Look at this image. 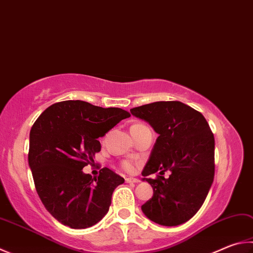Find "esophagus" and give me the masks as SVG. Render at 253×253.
Masks as SVG:
<instances>
[{"label":"esophagus","instance_id":"obj_1","mask_svg":"<svg viewBox=\"0 0 253 253\" xmlns=\"http://www.w3.org/2000/svg\"><path fill=\"white\" fill-rule=\"evenodd\" d=\"M126 182L127 183H137V182H139V179L129 177V178H126Z\"/></svg>","mask_w":253,"mask_h":253}]
</instances>
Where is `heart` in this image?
<instances>
[{
  "label": "heart",
  "instance_id": "heart-1",
  "mask_svg": "<svg viewBox=\"0 0 253 253\" xmlns=\"http://www.w3.org/2000/svg\"><path fill=\"white\" fill-rule=\"evenodd\" d=\"M137 125H139V124H137ZM123 168L125 169V170H127V171L134 170L135 163L131 162V160H126V162L123 163Z\"/></svg>",
  "mask_w": 253,
  "mask_h": 253
}]
</instances>
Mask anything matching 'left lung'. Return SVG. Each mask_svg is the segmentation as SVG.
Here are the masks:
<instances>
[{
  "label": "left lung",
  "mask_w": 253,
  "mask_h": 253,
  "mask_svg": "<svg viewBox=\"0 0 253 253\" xmlns=\"http://www.w3.org/2000/svg\"><path fill=\"white\" fill-rule=\"evenodd\" d=\"M159 135L142 170L153 197L141 206L151 221L179 226L200 209L213 182L214 138L203 114L181 102H156L130 109ZM171 176L165 178V171ZM158 172L156 179L149 174Z\"/></svg>",
  "instance_id": "8db88e82"
}]
</instances>
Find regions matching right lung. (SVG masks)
Listing matches in <instances>:
<instances>
[{
  "instance_id": "right-lung-1",
  "label": "right lung",
  "mask_w": 253,
  "mask_h": 253,
  "mask_svg": "<svg viewBox=\"0 0 253 253\" xmlns=\"http://www.w3.org/2000/svg\"><path fill=\"white\" fill-rule=\"evenodd\" d=\"M128 117L122 108L65 100L45 109L32 126L29 166L36 191L64 226L89 228L108 212L115 188L125 180L106 167L94 178L83 168L100 151L99 137Z\"/></svg>"
}]
</instances>
